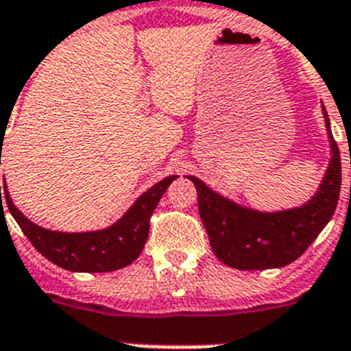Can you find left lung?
Returning <instances> with one entry per match:
<instances>
[{"label":"left lung","mask_w":351,"mask_h":351,"mask_svg":"<svg viewBox=\"0 0 351 351\" xmlns=\"http://www.w3.org/2000/svg\"><path fill=\"white\" fill-rule=\"evenodd\" d=\"M326 127L330 131L326 109ZM332 162L322 186L310 202L280 213H258L240 208L213 193L195 176L198 213L208 231L209 244L219 261L234 269H269L297 261L319 237L335 213L341 193V153L330 132Z\"/></svg>","instance_id":"1"}]
</instances>
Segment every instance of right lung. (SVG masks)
<instances>
[{
	"label": "right lung",
	"mask_w": 351,
	"mask_h": 351,
	"mask_svg": "<svg viewBox=\"0 0 351 351\" xmlns=\"http://www.w3.org/2000/svg\"><path fill=\"white\" fill-rule=\"evenodd\" d=\"M175 178L176 176H167L154 184L117 224L93 233H56L32 224L12 204L5 182L0 186V198L1 195L5 197L10 215L30 240V244L45 258L69 271L106 273L125 267L136 261L147 240L151 215Z\"/></svg>",
	"instance_id": "right-lung-1"
}]
</instances>
